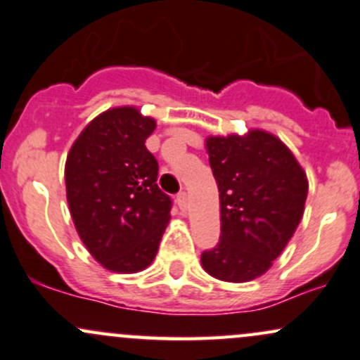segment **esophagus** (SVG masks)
Returning <instances> with one entry per match:
<instances>
[{
    "instance_id": "esophagus-1",
    "label": "esophagus",
    "mask_w": 360,
    "mask_h": 360,
    "mask_svg": "<svg viewBox=\"0 0 360 360\" xmlns=\"http://www.w3.org/2000/svg\"><path fill=\"white\" fill-rule=\"evenodd\" d=\"M176 202H179V207L181 209V211H187V207H188V195H187V192L181 191L179 195H176Z\"/></svg>"
}]
</instances>
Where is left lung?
Masks as SVG:
<instances>
[{
    "label": "left lung",
    "mask_w": 360,
    "mask_h": 360,
    "mask_svg": "<svg viewBox=\"0 0 360 360\" xmlns=\"http://www.w3.org/2000/svg\"><path fill=\"white\" fill-rule=\"evenodd\" d=\"M209 165L221 202V236L202 267L226 282L260 277L281 255L302 217L308 180L276 136L209 137Z\"/></svg>",
    "instance_id": "left-lung-1"
}]
</instances>
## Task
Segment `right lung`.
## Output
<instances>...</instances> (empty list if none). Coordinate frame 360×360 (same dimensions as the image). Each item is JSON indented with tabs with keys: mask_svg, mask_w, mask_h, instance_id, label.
Wrapping results in <instances>:
<instances>
[{
	"mask_svg": "<svg viewBox=\"0 0 360 360\" xmlns=\"http://www.w3.org/2000/svg\"><path fill=\"white\" fill-rule=\"evenodd\" d=\"M156 122L134 107L103 112L71 146L66 193L79 238L105 269L132 274L158 252L173 200L156 184L146 139Z\"/></svg>",
	"mask_w": 360,
	"mask_h": 360,
	"instance_id": "1",
	"label": "right lung"
}]
</instances>
